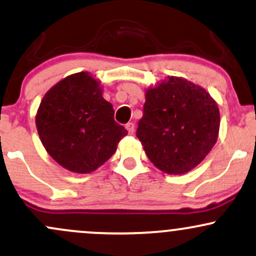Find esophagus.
Returning <instances> with one entry per match:
<instances>
[{"mask_svg": "<svg viewBox=\"0 0 256 256\" xmlns=\"http://www.w3.org/2000/svg\"><path fill=\"white\" fill-rule=\"evenodd\" d=\"M126 128H128V134H132L134 131V122H128V124H126Z\"/></svg>", "mask_w": 256, "mask_h": 256, "instance_id": "34e87169", "label": "esophagus"}]
</instances>
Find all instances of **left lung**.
Returning <instances> with one entry per match:
<instances>
[{
    "label": "left lung",
    "instance_id": "left-lung-1",
    "mask_svg": "<svg viewBox=\"0 0 256 256\" xmlns=\"http://www.w3.org/2000/svg\"><path fill=\"white\" fill-rule=\"evenodd\" d=\"M220 112L203 87L169 76L146 91L136 136L159 170L181 175L196 168L218 141Z\"/></svg>",
    "mask_w": 256,
    "mask_h": 256
}]
</instances>
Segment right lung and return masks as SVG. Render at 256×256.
Segmentation results:
<instances>
[{"mask_svg":"<svg viewBox=\"0 0 256 256\" xmlns=\"http://www.w3.org/2000/svg\"><path fill=\"white\" fill-rule=\"evenodd\" d=\"M36 128L47 153L78 174L94 171L115 153L128 131L114 120L100 81L81 72L56 84L42 98Z\"/></svg>","mask_w":256,"mask_h":256,"instance_id":"right-lung-1","label":"right lung"}]
</instances>
